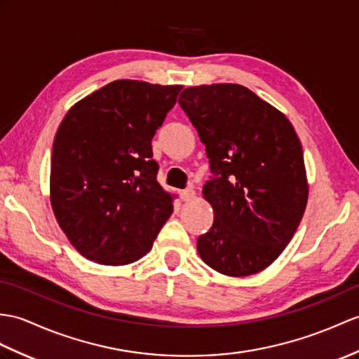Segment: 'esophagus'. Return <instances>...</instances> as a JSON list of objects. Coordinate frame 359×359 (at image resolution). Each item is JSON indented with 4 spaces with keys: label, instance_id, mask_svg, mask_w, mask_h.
<instances>
[{
    "label": "esophagus",
    "instance_id": "1",
    "mask_svg": "<svg viewBox=\"0 0 359 359\" xmlns=\"http://www.w3.org/2000/svg\"><path fill=\"white\" fill-rule=\"evenodd\" d=\"M194 197H196V191L191 189V188L183 189L180 193V198L183 200V202H189V200H193Z\"/></svg>",
    "mask_w": 359,
    "mask_h": 359
}]
</instances>
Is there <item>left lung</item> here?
<instances>
[{"mask_svg": "<svg viewBox=\"0 0 359 359\" xmlns=\"http://www.w3.org/2000/svg\"><path fill=\"white\" fill-rule=\"evenodd\" d=\"M179 104L214 174L203 187L214 223L197 238L200 258L229 277L266 269L294 237L309 194L292 123L238 84L188 87Z\"/></svg>", "mask_w": 359, "mask_h": 359, "instance_id": "8db88e82", "label": "left lung"}]
</instances>
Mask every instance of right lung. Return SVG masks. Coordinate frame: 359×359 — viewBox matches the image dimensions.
Segmentation results:
<instances>
[{"mask_svg": "<svg viewBox=\"0 0 359 359\" xmlns=\"http://www.w3.org/2000/svg\"><path fill=\"white\" fill-rule=\"evenodd\" d=\"M182 86L113 81L81 99L56 131L50 203L76 251L122 266L153 246L172 212L156 179L151 139Z\"/></svg>", "mask_w": 359, "mask_h": 359, "instance_id": "obj_1", "label": "right lung"}]
</instances>
